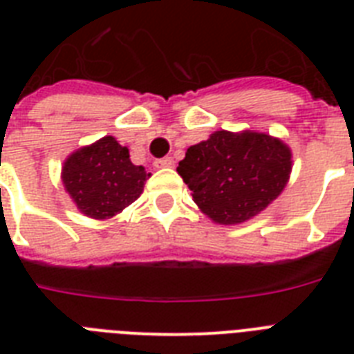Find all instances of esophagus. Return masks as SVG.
I'll return each mask as SVG.
<instances>
[{
    "instance_id": "34e87169",
    "label": "esophagus",
    "mask_w": 354,
    "mask_h": 354,
    "mask_svg": "<svg viewBox=\"0 0 354 354\" xmlns=\"http://www.w3.org/2000/svg\"><path fill=\"white\" fill-rule=\"evenodd\" d=\"M156 169H171L174 167V160L172 158H160V160L154 161Z\"/></svg>"
}]
</instances>
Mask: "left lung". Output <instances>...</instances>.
<instances>
[{"instance_id":"8db88e82","label":"left lung","mask_w":354,"mask_h":354,"mask_svg":"<svg viewBox=\"0 0 354 354\" xmlns=\"http://www.w3.org/2000/svg\"><path fill=\"white\" fill-rule=\"evenodd\" d=\"M176 171L202 213L232 226L253 218L279 196L290 178L292 152L268 133L218 130L189 147Z\"/></svg>"}]
</instances>
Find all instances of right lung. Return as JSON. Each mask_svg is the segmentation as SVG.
Instances as JSON below:
<instances>
[{
	"mask_svg": "<svg viewBox=\"0 0 354 354\" xmlns=\"http://www.w3.org/2000/svg\"><path fill=\"white\" fill-rule=\"evenodd\" d=\"M150 172L133 165L127 147L106 136L64 161L62 182L80 213L104 221L121 213L143 193Z\"/></svg>",
	"mask_w": 354,
	"mask_h": 354,
	"instance_id": "1",
	"label": "right lung"
}]
</instances>
